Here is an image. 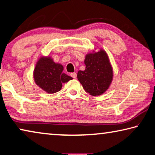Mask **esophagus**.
<instances>
[{"label": "esophagus", "instance_id": "34e87169", "mask_svg": "<svg viewBox=\"0 0 155 155\" xmlns=\"http://www.w3.org/2000/svg\"><path fill=\"white\" fill-rule=\"evenodd\" d=\"M71 76L73 78H76V77H77V73H75V72L71 73Z\"/></svg>", "mask_w": 155, "mask_h": 155}]
</instances>
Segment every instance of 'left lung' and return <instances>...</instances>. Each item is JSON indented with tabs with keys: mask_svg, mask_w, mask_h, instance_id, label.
<instances>
[{
	"mask_svg": "<svg viewBox=\"0 0 155 155\" xmlns=\"http://www.w3.org/2000/svg\"><path fill=\"white\" fill-rule=\"evenodd\" d=\"M84 71H79L78 79L87 93L93 96L103 94L113 80V68L104 50L86 55Z\"/></svg>",
	"mask_w": 155,
	"mask_h": 155,
	"instance_id": "left-lung-1",
	"label": "left lung"
}]
</instances>
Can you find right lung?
I'll return each instance as SVG.
<instances>
[{"label":"right lung","mask_w":155,"mask_h":155,"mask_svg":"<svg viewBox=\"0 0 155 155\" xmlns=\"http://www.w3.org/2000/svg\"><path fill=\"white\" fill-rule=\"evenodd\" d=\"M63 70L62 65L55 63L50 57H42L35 65L34 71L35 82L47 93H56L62 88V83L73 79L63 73Z\"/></svg>","instance_id":"1"}]
</instances>
